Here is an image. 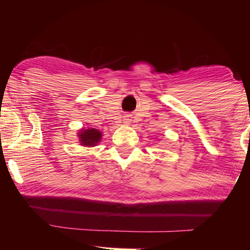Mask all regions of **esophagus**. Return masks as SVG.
<instances>
[{
	"label": "esophagus",
	"instance_id": "34e87169",
	"mask_svg": "<svg viewBox=\"0 0 250 250\" xmlns=\"http://www.w3.org/2000/svg\"><path fill=\"white\" fill-rule=\"evenodd\" d=\"M125 121H126L125 123H127V124H128V123H129V120H125Z\"/></svg>",
	"mask_w": 250,
	"mask_h": 250
}]
</instances>
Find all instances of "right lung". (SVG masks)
I'll return each instance as SVG.
<instances>
[{"mask_svg": "<svg viewBox=\"0 0 250 250\" xmlns=\"http://www.w3.org/2000/svg\"><path fill=\"white\" fill-rule=\"evenodd\" d=\"M79 136L81 137L82 145L94 146L100 142L102 137V133L95 128H88V129L82 130Z\"/></svg>", "mask_w": 250, "mask_h": 250, "instance_id": "right-lung-1", "label": "right lung"}]
</instances>
